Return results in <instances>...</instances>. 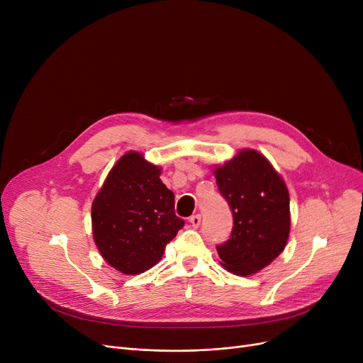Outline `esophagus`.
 <instances>
[{
	"label": "esophagus",
	"mask_w": 363,
	"mask_h": 363,
	"mask_svg": "<svg viewBox=\"0 0 363 363\" xmlns=\"http://www.w3.org/2000/svg\"><path fill=\"white\" fill-rule=\"evenodd\" d=\"M189 223L193 225V228H199L200 223H201V215H194L189 218Z\"/></svg>",
	"instance_id": "1"
}]
</instances>
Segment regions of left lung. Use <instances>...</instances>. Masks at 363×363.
<instances>
[{
  "label": "left lung",
  "instance_id": "obj_1",
  "mask_svg": "<svg viewBox=\"0 0 363 363\" xmlns=\"http://www.w3.org/2000/svg\"><path fill=\"white\" fill-rule=\"evenodd\" d=\"M220 196L234 226L216 250L225 268L237 275L263 269L281 255L290 234V196L272 164L255 150H242L215 170Z\"/></svg>",
  "mask_w": 363,
  "mask_h": 363
}]
</instances>
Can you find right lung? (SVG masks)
Returning <instances> with one entry per match:
<instances>
[{"label":"right lung","mask_w":363,"mask_h":363,"mask_svg":"<svg viewBox=\"0 0 363 363\" xmlns=\"http://www.w3.org/2000/svg\"><path fill=\"white\" fill-rule=\"evenodd\" d=\"M160 167L129 151L113 166L92 203L94 240L104 260L126 275L155 266L184 226Z\"/></svg>","instance_id":"obj_1"}]
</instances>
